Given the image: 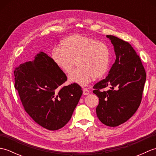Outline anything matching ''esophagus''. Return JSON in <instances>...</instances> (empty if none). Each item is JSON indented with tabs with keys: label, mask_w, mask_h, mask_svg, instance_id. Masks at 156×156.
I'll list each match as a JSON object with an SVG mask.
<instances>
[{
	"label": "esophagus",
	"mask_w": 156,
	"mask_h": 156,
	"mask_svg": "<svg viewBox=\"0 0 156 156\" xmlns=\"http://www.w3.org/2000/svg\"><path fill=\"white\" fill-rule=\"evenodd\" d=\"M90 93V91H89L87 88H84L83 89V94L84 95H88Z\"/></svg>",
	"instance_id": "obj_1"
}]
</instances>
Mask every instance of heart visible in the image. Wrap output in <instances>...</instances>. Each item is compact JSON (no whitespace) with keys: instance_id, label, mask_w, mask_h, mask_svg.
Listing matches in <instances>:
<instances>
[{"instance_id":"b5f03b06","label":"heart","mask_w":156,"mask_h":156,"mask_svg":"<svg viewBox=\"0 0 156 156\" xmlns=\"http://www.w3.org/2000/svg\"><path fill=\"white\" fill-rule=\"evenodd\" d=\"M52 58L66 74L71 72L76 62L79 67L69 74L68 80L84 87L93 77L101 78L107 72L110 50L103 42L87 35L74 34L62 41L61 49L53 50Z\"/></svg>"}]
</instances>
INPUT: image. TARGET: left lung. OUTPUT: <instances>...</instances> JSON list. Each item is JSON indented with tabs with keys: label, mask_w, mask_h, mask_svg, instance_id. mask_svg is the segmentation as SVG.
<instances>
[{
	"label": "left lung",
	"mask_w": 156,
	"mask_h": 156,
	"mask_svg": "<svg viewBox=\"0 0 156 156\" xmlns=\"http://www.w3.org/2000/svg\"><path fill=\"white\" fill-rule=\"evenodd\" d=\"M107 37L114 46L116 60L107 78L94 84L93 93L99 98L96 109L99 120L116 127L130 119L140 107L146 73L140 56L127 41L113 35Z\"/></svg>",
	"instance_id": "1"
}]
</instances>
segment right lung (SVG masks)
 Instances as JSON below:
<instances>
[{
    "label": "right lung",
    "instance_id": "right-lung-1",
    "mask_svg": "<svg viewBox=\"0 0 156 156\" xmlns=\"http://www.w3.org/2000/svg\"><path fill=\"white\" fill-rule=\"evenodd\" d=\"M14 76L23 107L35 122L51 131L68 123L82 94V88L75 83L63 85L67 76L51 58L40 52L34 61L15 68Z\"/></svg>",
    "mask_w": 156,
    "mask_h": 156
}]
</instances>
